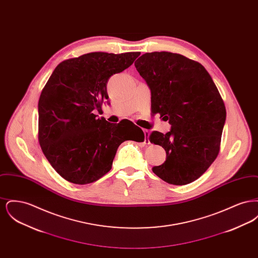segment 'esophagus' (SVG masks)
<instances>
[{"mask_svg": "<svg viewBox=\"0 0 258 258\" xmlns=\"http://www.w3.org/2000/svg\"><path fill=\"white\" fill-rule=\"evenodd\" d=\"M143 132H144V135H145V143L149 144V143H150V141H149V135H150V132L147 131V130H144Z\"/></svg>", "mask_w": 258, "mask_h": 258, "instance_id": "34e87169", "label": "esophagus"}]
</instances>
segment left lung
<instances>
[{
  "label": "left lung",
  "instance_id": "1",
  "mask_svg": "<svg viewBox=\"0 0 258 258\" xmlns=\"http://www.w3.org/2000/svg\"><path fill=\"white\" fill-rule=\"evenodd\" d=\"M135 66L151 90L152 111L171 124L167 134L149 137L166 152V160L153 172L168 184H189L220 152L226 119L220 92L201 63L177 53H145Z\"/></svg>",
  "mask_w": 258,
  "mask_h": 258
}]
</instances>
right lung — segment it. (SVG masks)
Returning a JSON list of instances; mask_svg holds the SVG:
<instances>
[{"label": "right lung", "instance_id": "add662e5", "mask_svg": "<svg viewBox=\"0 0 258 258\" xmlns=\"http://www.w3.org/2000/svg\"><path fill=\"white\" fill-rule=\"evenodd\" d=\"M139 55L92 52L61 61L51 74L38 100V141L64 180L93 183L110 170L123 141L144 140V133L134 123L113 124L94 113L108 99V79Z\"/></svg>", "mask_w": 258, "mask_h": 258}]
</instances>
